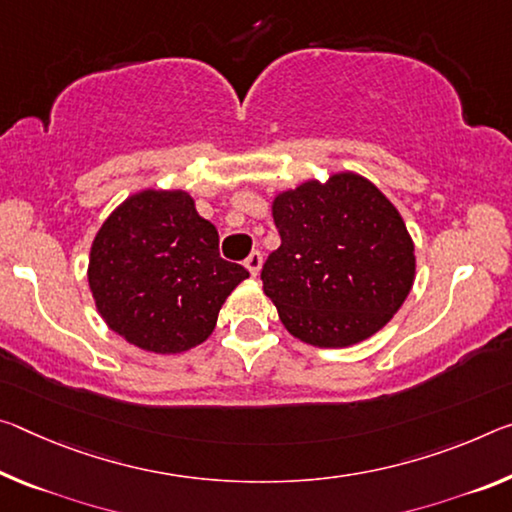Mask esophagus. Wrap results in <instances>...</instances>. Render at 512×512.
Instances as JSON below:
<instances>
[{
  "mask_svg": "<svg viewBox=\"0 0 512 512\" xmlns=\"http://www.w3.org/2000/svg\"><path fill=\"white\" fill-rule=\"evenodd\" d=\"M243 264H246V269L255 278V275L259 273V269H262V253H259V250H253V253L246 257V262H243Z\"/></svg>",
  "mask_w": 512,
  "mask_h": 512,
  "instance_id": "34e87169",
  "label": "esophagus"
}]
</instances>
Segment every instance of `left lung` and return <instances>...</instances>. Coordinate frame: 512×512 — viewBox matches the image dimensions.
I'll return each mask as SVG.
<instances>
[{
  "label": "left lung",
  "mask_w": 512,
  "mask_h": 512,
  "mask_svg": "<svg viewBox=\"0 0 512 512\" xmlns=\"http://www.w3.org/2000/svg\"><path fill=\"white\" fill-rule=\"evenodd\" d=\"M273 221L282 243L259 278L291 335L342 348L399 312L415 280V246L369 180L339 173L300 184L273 200Z\"/></svg>",
  "instance_id": "left-lung-1"
}]
</instances>
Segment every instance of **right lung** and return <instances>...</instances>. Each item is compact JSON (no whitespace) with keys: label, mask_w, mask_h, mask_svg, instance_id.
Returning a JSON list of instances; mask_svg holds the SVG:
<instances>
[{"label":"right lung","mask_w":512,"mask_h":512,"mask_svg":"<svg viewBox=\"0 0 512 512\" xmlns=\"http://www.w3.org/2000/svg\"><path fill=\"white\" fill-rule=\"evenodd\" d=\"M248 278L218 253L216 227L184 191H141L97 232L88 264L97 312L129 344L182 353L212 335L230 291Z\"/></svg>","instance_id":"obj_1"}]
</instances>
